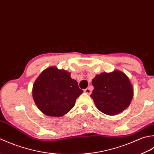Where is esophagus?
<instances>
[{"mask_svg": "<svg viewBox=\"0 0 154 154\" xmlns=\"http://www.w3.org/2000/svg\"><path fill=\"white\" fill-rule=\"evenodd\" d=\"M84 91V92H86V94H90L91 92H92V91H91V90L89 88H86Z\"/></svg>", "mask_w": 154, "mask_h": 154, "instance_id": "1", "label": "esophagus"}]
</instances>
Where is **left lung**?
Segmentation results:
<instances>
[{"instance_id": "left-lung-1", "label": "left lung", "mask_w": 154, "mask_h": 154, "mask_svg": "<svg viewBox=\"0 0 154 154\" xmlns=\"http://www.w3.org/2000/svg\"><path fill=\"white\" fill-rule=\"evenodd\" d=\"M92 83L94 90L90 96L96 108L103 114L116 115L130 106L134 88L129 78L122 71L97 74Z\"/></svg>"}]
</instances>
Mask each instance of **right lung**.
<instances>
[{"label": "right lung", "mask_w": 154, "mask_h": 154, "mask_svg": "<svg viewBox=\"0 0 154 154\" xmlns=\"http://www.w3.org/2000/svg\"><path fill=\"white\" fill-rule=\"evenodd\" d=\"M82 92L70 72L56 66L43 70L32 88V97L37 108L45 115L53 117L67 114Z\"/></svg>", "instance_id": "1"}]
</instances>
